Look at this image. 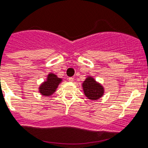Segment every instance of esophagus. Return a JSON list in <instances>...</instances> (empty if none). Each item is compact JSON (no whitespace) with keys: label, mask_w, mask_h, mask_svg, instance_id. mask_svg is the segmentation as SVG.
I'll return each mask as SVG.
<instances>
[{"label":"esophagus","mask_w":148,"mask_h":148,"mask_svg":"<svg viewBox=\"0 0 148 148\" xmlns=\"http://www.w3.org/2000/svg\"><path fill=\"white\" fill-rule=\"evenodd\" d=\"M68 81H70V82H72L73 80H74V78L73 77H68Z\"/></svg>","instance_id":"obj_1"}]
</instances>
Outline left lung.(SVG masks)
Masks as SVG:
<instances>
[{"mask_svg":"<svg viewBox=\"0 0 148 148\" xmlns=\"http://www.w3.org/2000/svg\"><path fill=\"white\" fill-rule=\"evenodd\" d=\"M82 86L84 95L90 100H98L102 97L105 92L103 86L91 76H88L86 78L82 84Z\"/></svg>","mask_w":148,"mask_h":148,"instance_id":"obj_1","label":"left lung"}]
</instances>
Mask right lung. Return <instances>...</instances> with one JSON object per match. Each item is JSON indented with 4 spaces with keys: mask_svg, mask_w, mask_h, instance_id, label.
<instances>
[{
    "mask_svg": "<svg viewBox=\"0 0 148 148\" xmlns=\"http://www.w3.org/2000/svg\"><path fill=\"white\" fill-rule=\"evenodd\" d=\"M62 81V78H59L55 74L49 73L47 75V80L42 83L39 86V92L44 96H50L55 92L59 86V84Z\"/></svg>",
    "mask_w": 148,
    "mask_h": 148,
    "instance_id": "obj_1",
    "label": "right lung"
}]
</instances>
